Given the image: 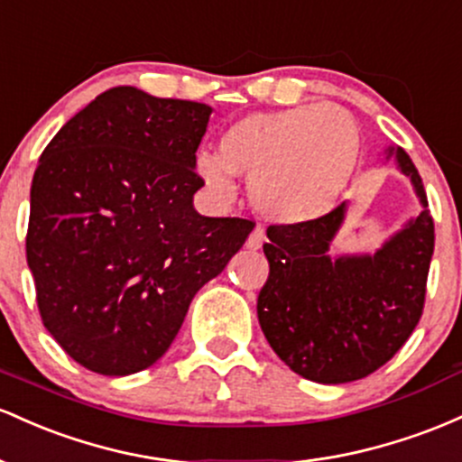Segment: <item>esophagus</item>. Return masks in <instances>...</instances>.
<instances>
[{"label":"esophagus","instance_id":"34e87169","mask_svg":"<svg viewBox=\"0 0 462 462\" xmlns=\"http://www.w3.org/2000/svg\"><path fill=\"white\" fill-rule=\"evenodd\" d=\"M262 245H263V229H262V226H255L251 236H248L246 248H251V251H257V248H262Z\"/></svg>","mask_w":462,"mask_h":462}]
</instances>
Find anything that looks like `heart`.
<instances>
[{
    "instance_id": "1",
    "label": "heart",
    "mask_w": 462,
    "mask_h": 462,
    "mask_svg": "<svg viewBox=\"0 0 462 462\" xmlns=\"http://www.w3.org/2000/svg\"><path fill=\"white\" fill-rule=\"evenodd\" d=\"M360 131L338 106L303 105L251 113L226 128L220 154L200 152L196 170L231 196L233 174L248 179V199L263 217L300 225L329 214L354 176Z\"/></svg>"
}]
</instances>
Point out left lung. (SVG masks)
Segmentation results:
<instances>
[{"mask_svg": "<svg viewBox=\"0 0 462 462\" xmlns=\"http://www.w3.org/2000/svg\"><path fill=\"white\" fill-rule=\"evenodd\" d=\"M411 179L423 211L373 255H329L346 203L300 225L268 226L271 263L257 319L273 351L320 384L362 380L386 365L417 328L426 300L434 222L421 176L399 146H388Z\"/></svg>", "mask_w": 462, "mask_h": 462, "instance_id": "8db88e82", "label": "left lung"}]
</instances>
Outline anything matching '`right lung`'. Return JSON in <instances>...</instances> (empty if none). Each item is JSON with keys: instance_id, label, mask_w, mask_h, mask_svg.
<instances>
[{"instance_id": "right-lung-1", "label": "right lung", "mask_w": 462, "mask_h": 462, "mask_svg": "<svg viewBox=\"0 0 462 462\" xmlns=\"http://www.w3.org/2000/svg\"><path fill=\"white\" fill-rule=\"evenodd\" d=\"M209 116L200 102L116 87L41 154L25 255L45 329L85 369L131 375L152 366L194 294L255 226L194 209Z\"/></svg>"}]
</instances>
